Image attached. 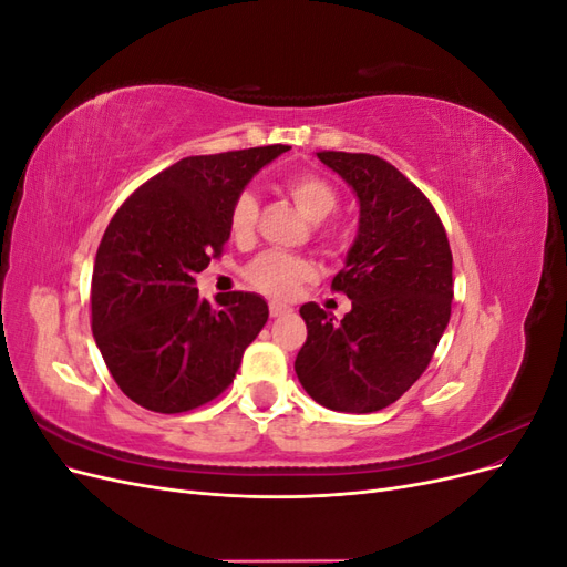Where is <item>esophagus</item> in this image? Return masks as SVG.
I'll return each mask as SVG.
<instances>
[{"mask_svg":"<svg viewBox=\"0 0 567 567\" xmlns=\"http://www.w3.org/2000/svg\"><path fill=\"white\" fill-rule=\"evenodd\" d=\"M286 312H288L286 305H281V302H277V300L269 302V315H271V317H284Z\"/></svg>","mask_w":567,"mask_h":567,"instance_id":"esophagus-1","label":"esophagus"}]
</instances>
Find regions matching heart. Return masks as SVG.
<instances>
[{"mask_svg": "<svg viewBox=\"0 0 567 567\" xmlns=\"http://www.w3.org/2000/svg\"><path fill=\"white\" fill-rule=\"evenodd\" d=\"M286 192L293 198L298 208L307 215V219L321 221L329 217L338 208V192L336 186L315 173H298L290 175L286 182ZM257 215H260V205L250 192H241L229 210V231L236 241H248L257 227ZM319 241L326 246L338 244V234L333 229H319ZM246 281L260 290V293L269 298L288 300L296 296V290L315 277V267L310 260H305L300 255H288L269 250L257 255L255 260L244 271Z\"/></svg>", "mask_w": 567, "mask_h": 567, "instance_id": "obj_1", "label": "heart"}]
</instances>
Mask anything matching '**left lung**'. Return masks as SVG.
I'll return each mask as SVG.
<instances>
[{
    "instance_id": "8db88e82",
    "label": "left lung",
    "mask_w": 567,
    "mask_h": 567,
    "mask_svg": "<svg viewBox=\"0 0 567 567\" xmlns=\"http://www.w3.org/2000/svg\"><path fill=\"white\" fill-rule=\"evenodd\" d=\"M317 158L359 198V234L331 281L352 310L333 321L317 302L300 307L307 340L296 373L326 409L371 414L398 402L431 364L452 315V250L433 203L398 167L371 153Z\"/></svg>"
}]
</instances>
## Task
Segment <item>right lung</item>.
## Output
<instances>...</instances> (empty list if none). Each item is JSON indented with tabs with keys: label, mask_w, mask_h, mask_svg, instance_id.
Masks as SVG:
<instances>
[{
	"label": "right lung",
	"mask_w": 567,
	"mask_h": 567,
	"mask_svg": "<svg viewBox=\"0 0 567 567\" xmlns=\"http://www.w3.org/2000/svg\"><path fill=\"white\" fill-rule=\"evenodd\" d=\"M290 146L188 156L144 182L101 238L92 274V333L117 388L158 414L213 402L241 367L269 310L231 290L198 298L196 274L229 238L234 198Z\"/></svg>",
	"instance_id": "right-lung-1"
}]
</instances>
